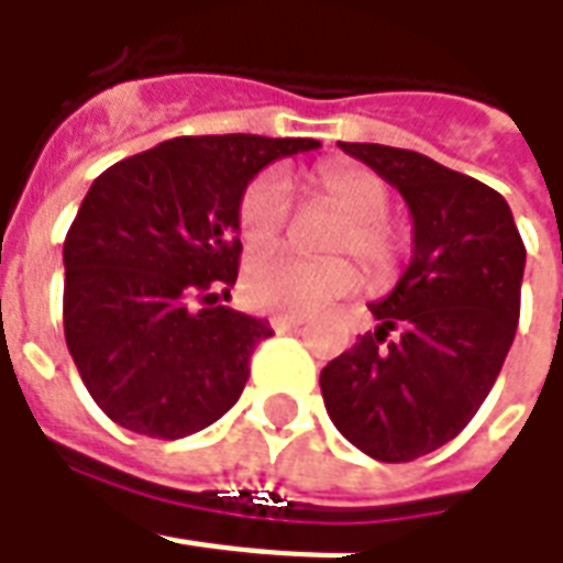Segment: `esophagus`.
<instances>
[{
	"instance_id": "obj_1",
	"label": "esophagus",
	"mask_w": 563,
	"mask_h": 563,
	"mask_svg": "<svg viewBox=\"0 0 563 563\" xmlns=\"http://www.w3.org/2000/svg\"><path fill=\"white\" fill-rule=\"evenodd\" d=\"M272 329L275 332H300L303 329V319L300 316H275L272 319Z\"/></svg>"
}]
</instances>
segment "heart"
<instances>
[{"label": "heart", "mask_w": 563, "mask_h": 563, "mask_svg": "<svg viewBox=\"0 0 563 563\" xmlns=\"http://www.w3.org/2000/svg\"><path fill=\"white\" fill-rule=\"evenodd\" d=\"M319 194L344 212V222L329 241L335 253H354L373 275H388L398 266L400 244L385 216L391 209V194L376 172L360 165H332L316 175ZM291 216V185L269 168L260 172L238 200V228L250 250H269ZM357 269L341 260H291L263 256L250 263L244 275V297L260 310L307 316L329 307L338 297L357 288Z\"/></svg>", "instance_id": "obj_1"}]
</instances>
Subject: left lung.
I'll use <instances>...</instances> for the list:
<instances>
[{
  "label": "left lung",
  "instance_id": "obj_1",
  "mask_svg": "<svg viewBox=\"0 0 563 563\" xmlns=\"http://www.w3.org/2000/svg\"><path fill=\"white\" fill-rule=\"evenodd\" d=\"M400 190L413 216V260L395 291L369 303L376 332L319 376L338 432L363 454L407 464L448 444L492 391L517 319L527 247L508 200L435 159L338 143Z\"/></svg>",
  "mask_w": 563,
  "mask_h": 563
}]
</instances>
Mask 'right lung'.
<instances>
[{
  "mask_svg": "<svg viewBox=\"0 0 563 563\" xmlns=\"http://www.w3.org/2000/svg\"><path fill=\"white\" fill-rule=\"evenodd\" d=\"M310 137H175L99 175L65 238V341L99 410L185 439L241 398L269 322L219 303L238 278V200Z\"/></svg>",
  "mask_w": 563,
  "mask_h": 563,
  "instance_id": "1",
  "label": "right lung"
}]
</instances>
